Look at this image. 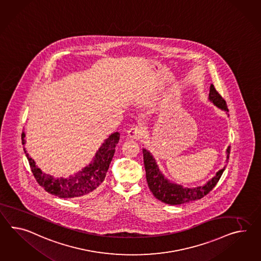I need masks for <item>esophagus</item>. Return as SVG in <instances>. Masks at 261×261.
<instances>
[{
	"label": "esophagus",
	"instance_id": "1",
	"mask_svg": "<svg viewBox=\"0 0 261 261\" xmlns=\"http://www.w3.org/2000/svg\"><path fill=\"white\" fill-rule=\"evenodd\" d=\"M143 134V127L140 126H135L132 128H129V130L127 132V135L129 138L133 139H139Z\"/></svg>",
	"mask_w": 261,
	"mask_h": 261
}]
</instances>
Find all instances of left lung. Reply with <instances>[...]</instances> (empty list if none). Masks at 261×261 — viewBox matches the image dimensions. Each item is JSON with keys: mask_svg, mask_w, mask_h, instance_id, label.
Returning <instances> with one entry per match:
<instances>
[{"mask_svg": "<svg viewBox=\"0 0 261 261\" xmlns=\"http://www.w3.org/2000/svg\"><path fill=\"white\" fill-rule=\"evenodd\" d=\"M209 99L212 101L217 107L228 112L226 101L224 100L221 94L217 92L213 84H211L210 86ZM227 152L229 153V148L227 149ZM143 156L147 186L149 187L150 191L152 192L156 199L171 205L181 204L185 202L196 201L203 198L216 187L225 169V167H223L216 174V176L212 178V180H209L203 187L186 188L179 185L169 182L164 177V175L161 173L152 155L145 148H143Z\"/></svg>", "mask_w": 261, "mask_h": 261, "instance_id": "8db88e82", "label": "left lung"}]
</instances>
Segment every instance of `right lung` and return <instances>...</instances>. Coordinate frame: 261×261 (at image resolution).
<instances>
[{"mask_svg":"<svg viewBox=\"0 0 261 261\" xmlns=\"http://www.w3.org/2000/svg\"><path fill=\"white\" fill-rule=\"evenodd\" d=\"M24 137L25 134L22 132V145L25 143ZM119 138L120 134L118 133L110 135L95 154L94 161L89 166L84 167L81 172L69 177L68 179L54 178L51 175L43 173L36 166L33 159L29 157L25 148L24 152L27 154L35 179L45 191L59 198H79L94 192L102 184L106 177L111 161L114 157L115 146L118 143Z\"/></svg>","mask_w":261,"mask_h":261,"instance_id":"right-lung-1","label":"right lung"}]
</instances>
